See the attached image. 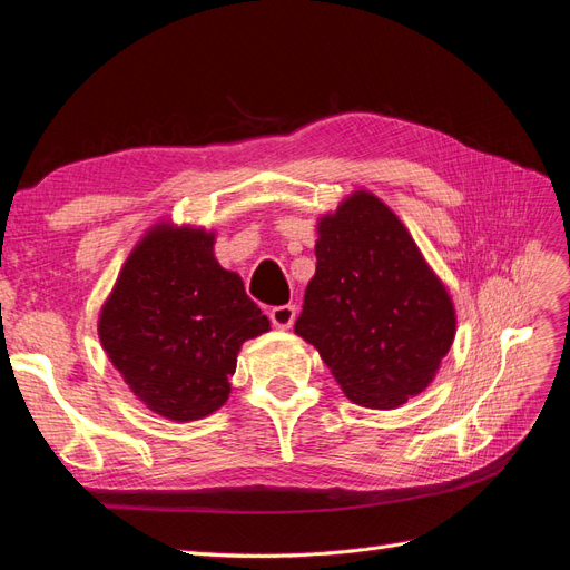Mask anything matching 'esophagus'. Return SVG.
<instances>
[{
	"instance_id": "obj_1",
	"label": "esophagus",
	"mask_w": 570,
	"mask_h": 570,
	"mask_svg": "<svg viewBox=\"0 0 570 570\" xmlns=\"http://www.w3.org/2000/svg\"><path fill=\"white\" fill-rule=\"evenodd\" d=\"M268 316H271V323L275 327H281V331H287V327H292V323H295V318H297V308H295V304L273 306Z\"/></svg>"
}]
</instances>
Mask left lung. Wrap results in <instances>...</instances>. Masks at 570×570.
I'll use <instances>...</instances> for the list:
<instances>
[{
    "label": "left lung",
    "mask_w": 570,
    "mask_h": 570,
    "mask_svg": "<svg viewBox=\"0 0 570 570\" xmlns=\"http://www.w3.org/2000/svg\"><path fill=\"white\" fill-rule=\"evenodd\" d=\"M456 331L446 287L402 220L366 189L318 220L295 333L354 404L394 409L433 381Z\"/></svg>",
    "instance_id": "1"
}]
</instances>
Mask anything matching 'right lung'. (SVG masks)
Returning <instances> with one entry per match:
<instances>
[{
    "label": "right lung",
    "instance_id": "1",
    "mask_svg": "<svg viewBox=\"0 0 570 570\" xmlns=\"http://www.w3.org/2000/svg\"><path fill=\"white\" fill-rule=\"evenodd\" d=\"M271 327L237 273L220 268L214 233L151 228L99 314V340L135 396L170 421L226 404L243 342Z\"/></svg>",
    "mask_w": 570,
    "mask_h": 570
}]
</instances>
